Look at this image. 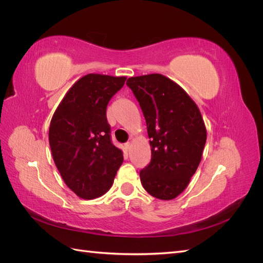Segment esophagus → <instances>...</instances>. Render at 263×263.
<instances>
[{
	"label": "esophagus",
	"mask_w": 263,
	"mask_h": 263,
	"mask_svg": "<svg viewBox=\"0 0 263 263\" xmlns=\"http://www.w3.org/2000/svg\"><path fill=\"white\" fill-rule=\"evenodd\" d=\"M124 147H125V150H126V151H129V149H130V144H129V142H126V144L124 145Z\"/></svg>",
	"instance_id": "esophagus-1"
}]
</instances>
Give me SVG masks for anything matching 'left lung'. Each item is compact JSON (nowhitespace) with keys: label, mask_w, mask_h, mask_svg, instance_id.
Returning <instances> with one entry per match:
<instances>
[{"label":"left lung","mask_w":263,"mask_h":263,"mask_svg":"<svg viewBox=\"0 0 263 263\" xmlns=\"http://www.w3.org/2000/svg\"><path fill=\"white\" fill-rule=\"evenodd\" d=\"M147 124L151 160L140 171L141 184L160 200H172L190 183L201 162L206 128L194 101L162 74L129 78Z\"/></svg>","instance_id":"left-lung-1"}]
</instances>
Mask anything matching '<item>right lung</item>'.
<instances>
[{
    "label": "right lung",
    "instance_id": "right-lung-1",
    "mask_svg": "<svg viewBox=\"0 0 263 263\" xmlns=\"http://www.w3.org/2000/svg\"><path fill=\"white\" fill-rule=\"evenodd\" d=\"M125 81V77L86 74L68 91L52 116L53 161L68 187L84 200L106 193L123 163L122 150L110 139L106 106Z\"/></svg>",
    "mask_w": 263,
    "mask_h": 263
}]
</instances>
